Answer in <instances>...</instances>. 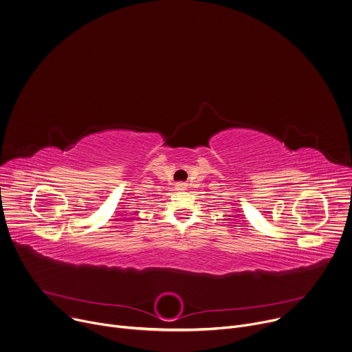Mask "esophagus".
Masks as SVG:
<instances>
[{
  "label": "esophagus",
  "mask_w": 352,
  "mask_h": 352,
  "mask_svg": "<svg viewBox=\"0 0 352 352\" xmlns=\"http://www.w3.org/2000/svg\"><path fill=\"white\" fill-rule=\"evenodd\" d=\"M175 189L177 190H185L186 189V184L185 182H177L175 184Z\"/></svg>",
  "instance_id": "esophagus-1"
}]
</instances>
